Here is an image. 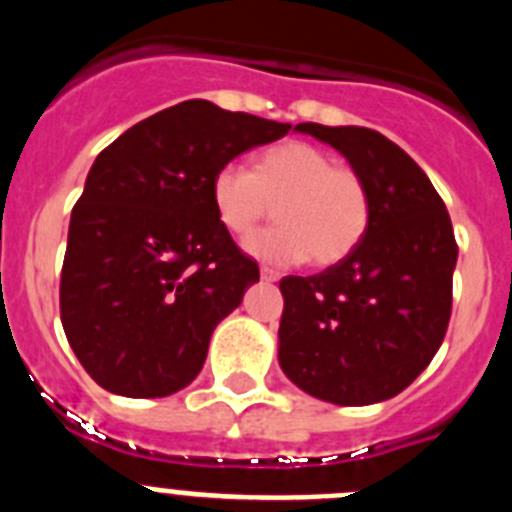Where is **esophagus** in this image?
Returning <instances> with one entry per match:
<instances>
[{
  "label": "esophagus",
  "instance_id": "34e87169",
  "mask_svg": "<svg viewBox=\"0 0 512 512\" xmlns=\"http://www.w3.org/2000/svg\"><path fill=\"white\" fill-rule=\"evenodd\" d=\"M261 279H264V282H277L279 271L269 269V266H261Z\"/></svg>",
  "mask_w": 512,
  "mask_h": 512
}]
</instances>
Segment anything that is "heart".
<instances>
[{
	"label": "heart",
	"mask_w": 512,
	"mask_h": 512,
	"mask_svg": "<svg viewBox=\"0 0 512 512\" xmlns=\"http://www.w3.org/2000/svg\"><path fill=\"white\" fill-rule=\"evenodd\" d=\"M217 220L235 238H248L271 212L277 228L248 248L274 264L336 266L359 248L372 223L364 176L305 140H282L253 158V171L225 164L212 174Z\"/></svg>",
	"instance_id": "obj_1"
}]
</instances>
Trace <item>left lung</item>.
<instances>
[{"mask_svg": "<svg viewBox=\"0 0 512 512\" xmlns=\"http://www.w3.org/2000/svg\"><path fill=\"white\" fill-rule=\"evenodd\" d=\"M297 130L364 176L372 223L341 264L279 282V366L318 400H390L431 364L449 328L459 256L451 217L425 171L377 130L318 122Z\"/></svg>", "mask_w": 512, "mask_h": 512, "instance_id": "1", "label": "left lung"}]
</instances>
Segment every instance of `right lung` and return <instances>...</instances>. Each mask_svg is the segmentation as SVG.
<instances>
[{
  "label": "right lung",
  "mask_w": 512,
  "mask_h": 512,
  "mask_svg": "<svg viewBox=\"0 0 512 512\" xmlns=\"http://www.w3.org/2000/svg\"><path fill=\"white\" fill-rule=\"evenodd\" d=\"M292 125L189 99L104 148L71 212L61 323L89 377L166 397L207 359L215 325L259 282L210 200L212 174Z\"/></svg>",
  "instance_id": "add662e5"
}]
</instances>
